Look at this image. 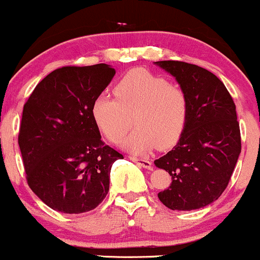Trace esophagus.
<instances>
[{"label": "esophagus", "mask_w": 260, "mask_h": 260, "mask_svg": "<svg viewBox=\"0 0 260 260\" xmlns=\"http://www.w3.org/2000/svg\"><path fill=\"white\" fill-rule=\"evenodd\" d=\"M129 159L132 161L137 162V164H138L139 167L145 168V169H152V162L148 160V159L138 158V156H135V155H129Z\"/></svg>", "instance_id": "obj_1"}]
</instances>
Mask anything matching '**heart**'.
<instances>
[{"label":"heart","instance_id":"1","mask_svg":"<svg viewBox=\"0 0 260 260\" xmlns=\"http://www.w3.org/2000/svg\"><path fill=\"white\" fill-rule=\"evenodd\" d=\"M115 97L102 92L91 104V116L110 142L118 143L131 127L135 131L123 141L133 153L168 149L179 141L189 115L185 88L164 76L145 69H132L113 86Z\"/></svg>","mask_w":260,"mask_h":260}]
</instances>
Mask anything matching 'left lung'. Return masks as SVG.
<instances>
[{
  "instance_id": "1",
  "label": "left lung",
  "mask_w": 260,
  "mask_h": 260,
  "mask_svg": "<svg viewBox=\"0 0 260 260\" xmlns=\"http://www.w3.org/2000/svg\"><path fill=\"white\" fill-rule=\"evenodd\" d=\"M189 96L184 132L170 152L154 164L172 176L158 198L168 209L198 210L226 190L241 153L236 105L223 82L209 70L184 61H155Z\"/></svg>"
}]
</instances>
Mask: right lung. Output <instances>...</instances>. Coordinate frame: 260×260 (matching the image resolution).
I'll return each mask as SVG.
<instances>
[{
    "instance_id": "add662e5",
    "label": "right lung",
    "mask_w": 260,
    "mask_h": 260,
    "mask_svg": "<svg viewBox=\"0 0 260 260\" xmlns=\"http://www.w3.org/2000/svg\"><path fill=\"white\" fill-rule=\"evenodd\" d=\"M115 74L107 64L59 68L24 104L18 144L25 178L50 209L87 212L106 198L111 168L123 155L102 142L91 104Z\"/></svg>"
}]
</instances>
